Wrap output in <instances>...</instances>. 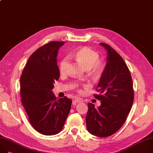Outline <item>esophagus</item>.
Listing matches in <instances>:
<instances>
[{"instance_id":"34e87169","label":"esophagus","mask_w":153,"mask_h":153,"mask_svg":"<svg viewBox=\"0 0 153 153\" xmlns=\"http://www.w3.org/2000/svg\"><path fill=\"white\" fill-rule=\"evenodd\" d=\"M82 101H83V99H82V98H80V97H76L75 98V99L73 101V104H74V105H75V104H76V103H78V102H82Z\"/></svg>"}]
</instances>
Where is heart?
I'll return each instance as SVG.
<instances>
[{"label": "heart", "mask_w": 153, "mask_h": 153, "mask_svg": "<svg viewBox=\"0 0 153 153\" xmlns=\"http://www.w3.org/2000/svg\"><path fill=\"white\" fill-rule=\"evenodd\" d=\"M75 57L80 63L84 65L86 69H90L92 68L95 71H99L102 68V63L99 62V54L90 47H85L79 49L74 54ZM70 66V60L68 56L61 61L59 64V72L62 75H66L68 72ZM74 86L77 88L76 84L74 85ZM79 92L81 91V89L78 90Z\"/></svg>", "instance_id": "b5f03b06"}]
</instances>
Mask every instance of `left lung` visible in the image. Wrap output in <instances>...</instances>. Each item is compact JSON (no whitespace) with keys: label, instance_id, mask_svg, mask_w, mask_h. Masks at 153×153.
Masks as SVG:
<instances>
[{"label":"left lung","instance_id":"8db88e82","mask_svg":"<svg viewBox=\"0 0 153 153\" xmlns=\"http://www.w3.org/2000/svg\"><path fill=\"white\" fill-rule=\"evenodd\" d=\"M100 45L107 51L106 65L97 86L99 95H95L101 104L95 108L88 103L86 117L88 132L99 137L116 133L127 119L134 100L131 73L123 58L110 45Z\"/></svg>","mask_w":153,"mask_h":153}]
</instances>
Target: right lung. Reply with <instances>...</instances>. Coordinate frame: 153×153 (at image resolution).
<instances>
[{
  "label": "right lung",
  "mask_w": 153,
  "mask_h": 153,
  "mask_svg": "<svg viewBox=\"0 0 153 153\" xmlns=\"http://www.w3.org/2000/svg\"><path fill=\"white\" fill-rule=\"evenodd\" d=\"M64 42H51L38 49L28 59L20 77L21 101L33 128L44 135L62 130L71 108L66 96L56 99L52 90L59 79L58 50Z\"/></svg>",
  "instance_id": "1"
}]
</instances>
